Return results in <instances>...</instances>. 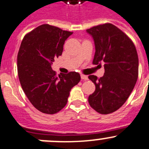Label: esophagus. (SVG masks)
Returning a JSON list of instances; mask_svg holds the SVG:
<instances>
[{"instance_id": "esophagus-1", "label": "esophagus", "mask_w": 149, "mask_h": 149, "mask_svg": "<svg viewBox=\"0 0 149 149\" xmlns=\"http://www.w3.org/2000/svg\"><path fill=\"white\" fill-rule=\"evenodd\" d=\"M81 78L82 80H84V81L88 80V76H86V75L81 74Z\"/></svg>"}]
</instances>
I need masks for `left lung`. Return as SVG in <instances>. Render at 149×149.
Segmentation results:
<instances>
[{
	"label": "left lung",
	"mask_w": 149,
	"mask_h": 149,
	"mask_svg": "<svg viewBox=\"0 0 149 149\" xmlns=\"http://www.w3.org/2000/svg\"><path fill=\"white\" fill-rule=\"evenodd\" d=\"M95 41L94 65L103 62L102 77L90 75L95 90L88 98L90 106L101 114L113 113L123 105L138 77V57L132 40L111 23L87 29Z\"/></svg>",
	"instance_id": "1"
}]
</instances>
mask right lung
I'll use <instances>...</instances> for the list:
<instances>
[{
    "label": "right lung",
    "mask_w": 149,
    "mask_h": 149,
    "mask_svg": "<svg viewBox=\"0 0 149 149\" xmlns=\"http://www.w3.org/2000/svg\"><path fill=\"white\" fill-rule=\"evenodd\" d=\"M72 32L44 24L24 36L17 55V71L22 88L38 111L54 114L67 104L70 91L81 80L76 72L56 76L52 65L62 55Z\"/></svg>",
    "instance_id": "1"
}]
</instances>
